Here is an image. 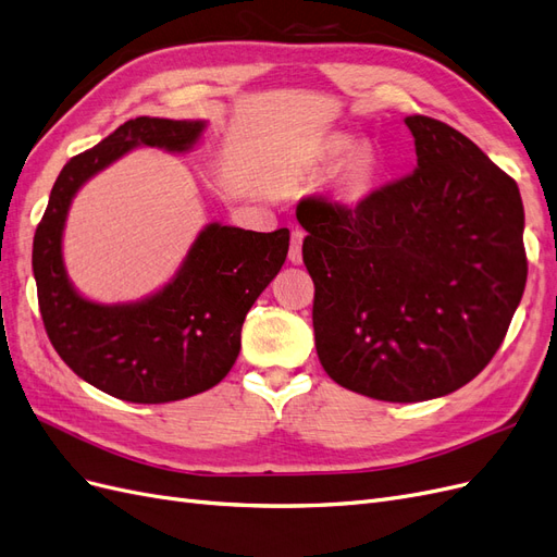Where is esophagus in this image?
<instances>
[{
  "instance_id": "obj_1",
  "label": "esophagus",
  "mask_w": 557,
  "mask_h": 557,
  "mask_svg": "<svg viewBox=\"0 0 557 557\" xmlns=\"http://www.w3.org/2000/svg\"><path fill=\"white\" fill-rule=\"evenodd\" d=\"M301 242H305V230L295 227L290 232V250H288V258H290L293 264L301 262Z\"/></svg>"
}]
</instances>
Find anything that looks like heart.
<instances>
[{
	"label": "heart",
	"instance_id": "1",
	"mask_svg": "<svg viewBox=\"0 0 557 557\" xmlns=\"http://www.w3.org/2000/svg\"><path fill=\"white\" fill-rule=\"evenodd\" d=\"M348 146H350V141L346 137H332L325 144V158L342 156ZM374 170H376V158L372 153V148L360 146V148L352 150V153L346 160V164H344L346 190L348 193L364 190V185L372 181V176H374Z\"/></svg>",
	"mask_w": 557,
	"mask_h": 557
}]
</instances>
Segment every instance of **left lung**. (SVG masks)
Returning a JSON list of instances; mask_svg holds the SVG:
<instances>
[{
  "instance_id": "left-lung-1",
  "label": "left lung",
  "mask_w": 557,
  "mask_h": 557,
  "mask_svg": "<svg viewBox=\"0 0 557 557\" xmlns=\"http://www.w3.org/2000/svg\"><path fill=\"white\" fill-rule=\"evenodd\" d=\"M418 166L344 207L301 197L313 332L332 381L383 401H423L483 372L528 281L522 199L465 134L407 115Z\"/></svg>"
}]
</instances>
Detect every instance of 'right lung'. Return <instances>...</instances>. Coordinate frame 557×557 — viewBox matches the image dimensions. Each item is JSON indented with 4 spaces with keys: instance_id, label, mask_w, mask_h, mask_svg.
I'll return each mask as SVG.
<instances>
[{
    "instance_id": "1",
    "label": "right lung",
    "mask_w": 557,
    "mask_h": 557,
    "mask_svg": "<svg viewBox=\"0 0 557 557\" xmlns=\"http://www.w3.org/2000/svg\"><path fill=\"white\" fill-rule=\"evenodd\" d=\"M201 129V121H127L62 166L37 225L32 269L48 339L74 374L117 399L164 404L221 383L239 356L246 313L288 256V227L250 232L213 223L176 278L137 305H95L72 288L62 230L81 185L134 146L181 153Z\"/></svg>"
}]
</instances>
